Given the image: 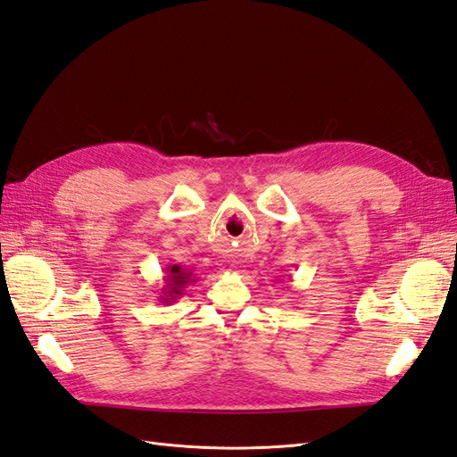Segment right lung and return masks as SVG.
<instances>
[{
    "instance_id": "obj_1",
    "label": "right lung",
    "mask_w": 457,
    "mask_h": 457,
    "mask_svg": "<svg viewBox=\"0 0 457 457\" xmlns=\"http://www.w3.org/2000/svg\"><path fill=\"white\" fill-rule=\"evenodd\" d=\"M166 272H168V276L163 278L166 286L160 289L162 295L158 299L162 303H171V301L178 299L179 295H183V287L189 286L191 282H195V276H193L189 268H183L179 264L168 266Z\"/></svg>"
}]
</instances>
